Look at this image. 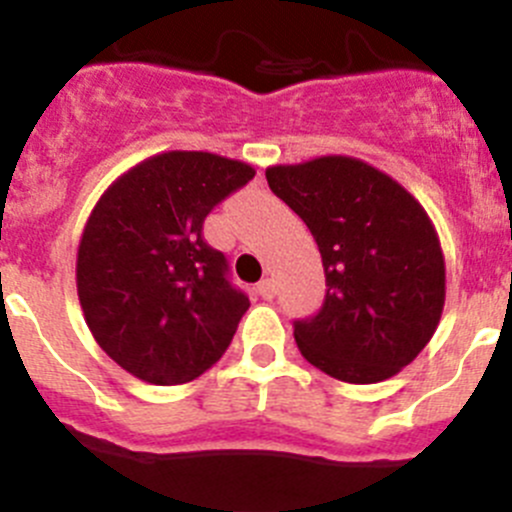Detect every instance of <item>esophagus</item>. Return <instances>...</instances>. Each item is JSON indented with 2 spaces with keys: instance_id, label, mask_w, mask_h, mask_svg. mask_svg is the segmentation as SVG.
Segmentation results:
<instances>
[{
  "instance_id": "obj_1",
  "label": "esophagus",
  "mask_w": 512,
  "mask_h": 512,
  "mask_svg": "<svg viewBox=\"0 0 512 512\" xmlns=\"http://www.w3.org/2000/svg\"><path fill=\"white\" fill-rule=\"evenodd\" d=\"M256 289H259V294L264 299H274L276 297V284L271 279H261L259 287H256Z\"/></svg>"
}]
</instances>
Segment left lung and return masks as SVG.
I'll list each match as a JSON object with an SVG mask.
<instances>
[{
	"instance_id": "1",
	"label": "left lung",
	"mask_w": 512,
	"mask_h": 512,
	"mask_svg": "<svg viewBox=\"0 0 512 512\" xmlns=\"http://www.w3.org/2000/svg\"><path fill=\"white\" fill-rule=\"evenodd\" d=\"M271 190L307 223L325 266V304L294 325L307 363L345 383H381L437 332L447 269L437 228L401 182L327 154L266 170Z\"/></svg>"
}]
</instances>
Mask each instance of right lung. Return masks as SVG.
<instances>
[{"label": "right lung", "mask_w": 512, "mask_h": 512, "mask_svg": "<svg viewBox=\"0 0 512 512\" xmlns=\"http://www.w3.org/2000/svg\"><path fill=\"white\" fill-rule=\"evenodd\" d=\"M256 175L213 152H162L116 177L78 243L75 284L93 340L154 386L190 383L231 345L248 297L203 220Z\"/></svg>", "instance_id": "add662e5"}]
</instances>
